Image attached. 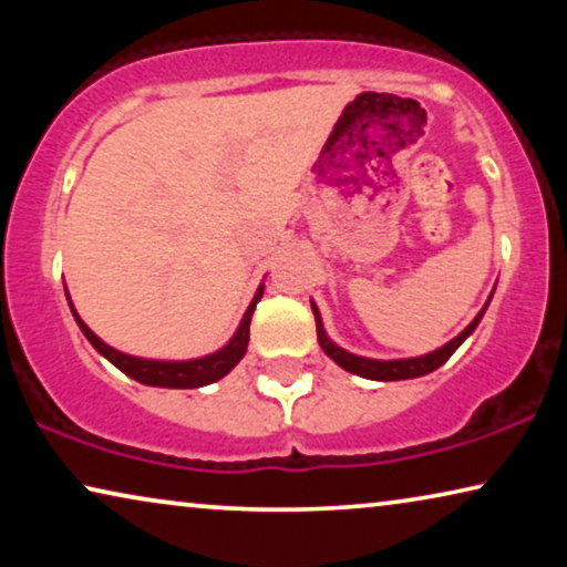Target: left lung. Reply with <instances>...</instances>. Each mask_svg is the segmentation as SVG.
I'll list each match as a JSON object with an SVG mask.
<instances>
[{
    "instance_id": "1",
    "label": "left lung",
    "mask_w": 567,
    "mask_h": 567,
    "mask_svg": "<svg viewBox=\"0 0 567 567\" xmlns=\"http://www.w3.org/2000/svg\"><path fill=\"white\" fill-rule=\"evenodd\" d=\"M487 305L480 309V315L472 320L467 328H464L460 336L454 340H449L446 346L436 348L433 353H425V355H417V359H398V361H377V359H363V355H355V353H348L343 348L332 343V340L324 336V328H322V320H320V312H317V307L312 305V312H315V322H317V340H320V348L324 353L330 355L332 361L338 363L340 369L351 371V374H359L363 379H377V382H398V379H415V377H423V374H431V371H436L441 363L449 361V355H452L456 348H460L464 340L472 336V330L477 328V322L483 320Z\"/></svg>"
}]
</instances>
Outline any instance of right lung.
Returning <instances> with one entry per match:
<instances>
[{"instance_id": "right-lung-1", "label": "right lung", "mask_w": 567, "mask_h": 567, "mask_svg": "<svg viewBox=\"0 0 567 567\" xmlns=\"http://www.w3.org/2000/svg\"><path fill=\"white\" fill-rule=\"evenodd\" d=\"M260 297H262V286L255 291L252 305L247 307V312L243 317V322H239L235 338H231L227 346L219 348V351L212 355H204V359H193V361H152V359H136V355L115 351V348L103 343V340H100L95 332H92L87 324L80 320V315L74 312L72 301H69V307H72L74 320H76V324H80V330L84 332V338H87L90 343L95 346V351L103 353L105 359L113 363V367H118L123 374L136 379V382H142V384H150V386L193 390V386L219 382L221 377H227L229 371L237 367L239 359H243L247 351V340H250V320H252L255 305H258Z\"/></svg>"}]
</instances>
